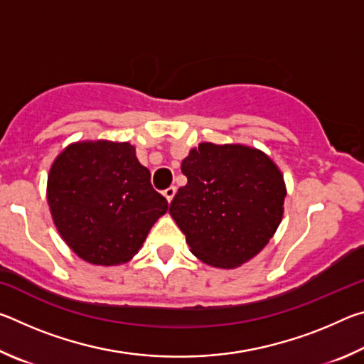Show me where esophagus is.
<instances>
[{
    "label": "esophagus",
    "instance_id": "obj_1",
    "mask_svg": "<svg viewBox=\"0 0 364 364\" xmlns=\"http://www.w3.org/2000/svg\"><path fill=\"white\" fill-rule=\"evenodd\" d=\"M175 194H176V188H175V186H170V188H167V189L164 191L165 199H167L168 202H171V199H173Z\"/></svg>",
    "mask_w": 364,
    "mask_h": 364
}]
</instances>
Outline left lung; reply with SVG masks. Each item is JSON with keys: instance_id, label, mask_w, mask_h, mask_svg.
Wrapping results in <instances>:
<instances>
[{"instance_id": "left-lung-1", "label": "left lung", "mask_w": 364, "mask_h": 364, "mask_svg": "<svg viewBox=\"0 0 364 364\" xmlns=\"http://www.w3.org/2000/svg\"><path fill=\"white\" fill-rule=\"evenodd\" d=\"M181 171L188 184L178 189L170 215L199 260L232 269L269 242L282 220L286 184L267 154L242 144L200 143Z\"/></svg>"}]
</instances>
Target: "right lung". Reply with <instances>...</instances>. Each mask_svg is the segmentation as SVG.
Segmentation results:
<instances>
[{
	"instance_id": "1",
	"label": "right lung",
	"mask_w": 364,
	"mask_h": 364,
	"mask_svg": "<svg viewBox=\"0 0 364 364\" xmlns=\"http://www.w3.org/2000/svg\"><path fill=\"white\" fill-rule=\"evenodd\" d=\"M48 204L60 237L93 264L130 260L168 202L151 184L130 143L67 146L48 175Z\"/></svg>"
}]
</instances>
